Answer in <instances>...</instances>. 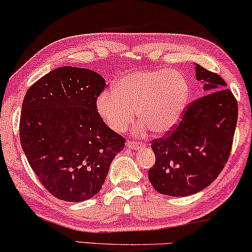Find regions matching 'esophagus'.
<instances>
[{"instance_id":"34e87169","label":"esophagus","mask_w":252,"mask_h":252,"mask_svg":"<svg viewBox=\"0 0 252 252\" xmlns=\"http://www.w3.org/2000/svg\"><path fill=\"white\" fill-rule=\"evenodd\" d=\"M126 147H128V148H130V149H139L140 147H142V145L141 143H139V142H135V141H127L126 142Z\"/></svg>"}]
</instances>
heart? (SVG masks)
Returning a JSON list of instances; mask_svg holds the SVG:
<instances>
[{"label": "heart", "mask_w": 252, "mask_h": 252, "mask_svg": "<svg viewBox=\"0 0 252 252\" xmlns=\"http://www.w3.org/2000/svg\"><path fill=\"white\" fill-rule=\"evenodd\" d=\"M190 83L184 74L168 68L139 69L124 75L113 91L97 97L96 110L105 125L124 132L138 116L139 128L165 134L181 122L190 99Z\"/></svg>", "instance_id": "obj_1"}]
</instances>
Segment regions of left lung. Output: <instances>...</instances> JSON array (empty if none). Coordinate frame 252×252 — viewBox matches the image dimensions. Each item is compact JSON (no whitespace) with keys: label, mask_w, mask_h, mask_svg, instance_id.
Listing matches in <instances>:
<instances>
[{"label":"left lung","mask_w":252,"mask_h":252,"mask_svg":"<svg viewBox=\"0 0 252 252\" xmlns=\"http://www.w3.org/2000/svg\"><path fill=\"white\" fill-rule=\"evenodd\" d=\"M205 96L190 103L177 128L152 142L156 162L148 178L159 193L186 197L204 190L229 158L237 102L218 74L195 63Z\"/></svg>","instance_id":"obj_1"}]
</instances>
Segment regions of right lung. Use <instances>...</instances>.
Segmentation results:
<instances>
[{
	"label": "right lung",
	"instance_id": "right-lung-1",
	"mask_svg": "<svg viewBox=\"0 0 252 252\" xmlns=\"http://www.w3.org/2000/svg\"><path fill=\"white\" fill-rule=\"evenodd\" d=\"M106 83L96 71L59 67L26 93L19 138L29 164L45 189L69 202L102 189L125 139L105 125L96 100Z\"/></svg>",
	"mask_w": 252,
	"mask_h": 252
}]
</instances>
